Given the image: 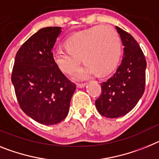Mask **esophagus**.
<instances>
[{
	"instance_id": "obj_1",
	"label": "esophagus",
	"mask_w": 159,
	"mask_h": 159,
	"mask_svg": "<svg viewBox=\"0 0 159 159\" xmlns=\"http://www.w3.org/2000/svg\"><path fill=\"white\" fill-rule=\"evenodd\" d=\"M86 85L85 83H81V84H77V87L79 88V89H81V88H84Z\"/></svg>"
}]
</instances>
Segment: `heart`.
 <instances>
[{
  "instance_id": "heart-1",
  "label": "heart",
  "mask_w": 159,
  "mask_h": 159,
  "mask_svg": "<svg viewBox=\"0 0 159 159\" xmlns=\"http://www.w3.org/2000/svg\"><path fill=\"white\" fill-rule=\"evenodd\" d=\"M66 48L57 47L53 53L57 66L65 73L78 67L81 57L85 64L76 70L74 78L84 80L97 74L104 76L115 69L121 54V41L110 25H97L78 32L66 41Z\"/></svg>"
}]
</instances>
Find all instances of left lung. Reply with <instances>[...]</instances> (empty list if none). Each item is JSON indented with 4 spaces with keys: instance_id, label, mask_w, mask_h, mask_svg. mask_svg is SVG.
I'll list each match as a JSON object with an SVG mask.
<instances>
[{
    "instance_id": "1",
    "label": "left lung",
    "mask_w": 159,
    "mask_h": 159,
    "mask_svg": "<svg viewBox=\"0 0 159 159\" xmlns=\"http://www.w3.org/2000/svg\"><path fill=\"white\" fill-rule=\"evenodd\" d=\"M124 46L123 57L114 75L101 84L102 94L95 101L99 113L106 118L124 116L134 109L143 95L146 61L134 38L116 26Z\"/></svg>"
}]
</instances>
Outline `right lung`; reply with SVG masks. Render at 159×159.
I'll return each instance as SVG.
<instances>
[{"mask_svg": "<svg viewBox=\"0 0 159 159\" xmlns=\"http://www.w3.org/2000/svg\"><path fill=\"white\" fill-rule=\"evenodd\" d=\"M61 27H46L32 35L15 57L12 83L20 108L42 125H55L66 118L75 84L65 77L52 50Z\"/></svg>", "mask_w": 159, "mask_h": 159, "instance_id": "obj_1", "label": "right lung"}]
</instances>
